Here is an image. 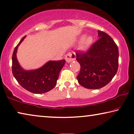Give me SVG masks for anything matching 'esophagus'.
Listing matches in <instances>:
<instances>
[{
  "label": "esophagus",
  "instance_id": "esophagus-1",
  "mask_svg": "<svg viewBox=\"0 0 134 134\" xmlns=\"http://www.w3.org/2000/svg\"><path fill=\"white\" fill-rule=\"evenodd\" d=\"M65 59L67 63H70L76 59V54L75 52H69L65 55Z\"/></svg>",
  "mask_w": 134,
  "mask_h": 134
}]
</instances>
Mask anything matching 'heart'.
I'll return each instance as SVG.
<instances>
[{"label":"heart","instance_id":"1","mask_svg":"<svg viewBox=\"0 0 134 134\" xmlns=\"http://www.w3.org/2000/svg\"><path fill=\"white\" fill-rule=\"evenodd\" d=\"M82 42L81 44V49L82 51H86L89 49L93 44V38L90 35L85 36V37H82Z\"/></svg>","mask_w":134,"mask_h":134}]
</instances>
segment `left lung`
<instances>
[{
	"label": "left lung",
	"mask_w": 134,
	"mask_h": 134,
	"mask_svg": "<svg viewBox=\"0 0 134 134\" xmlns=\"http://www.w3.org/2000/svg\"><path fill=\"white\" fill-rule=\"evenodd\" d=\"M100 37L86 52H76V60L81 70L78 82L88 89L105 87L117 73L119 49L113 39L104 32L98 31Z\"/></svg>",
	"instance_id": "1"
}]
</instances>
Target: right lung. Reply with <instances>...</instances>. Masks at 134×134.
Listing matches in <instances>:
<instances>
[{"mask_svg": "<svg viewBox=\"0 0 134 134\" xmlns=\"http://www.w3.org/2000/svg\"><path fill=\"white\" fill-rule=\"evenodd\" d=\"M26 36L23 37L14 51L12 57V71L20 85L25 90L35 94L46 93L57 84L59 73L65 63V59L50 61L43 67L34 70L26 71L19 65L16 57L17 48Z\"/></svg>", "mask_w": 134, "mask_h": 134, "instance_id": "obj_1", "label": "right lung"}]
</instances>
